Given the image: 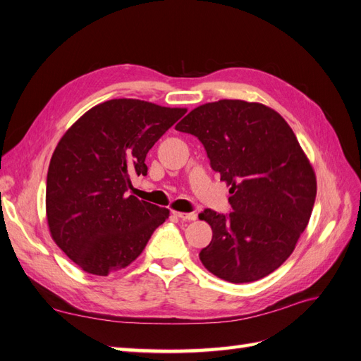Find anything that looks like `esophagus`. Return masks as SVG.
<instances>
[{"label": "esophagus", "instance_id": "1", "mask_svg": "<svg viewBox=\"0 0 361 361\" xmlns=\"http://www.w3.org/2000/svg\"><path fill=\"white\" fill-rule=\"evenodd\" d=\"M173 215H176L178 218H180V220H183V221H194L195 218H197V215H195L194 212H176V211H173Z\"/></svg>", "mask_w": 361, "mask_h": 361}]
</instances>
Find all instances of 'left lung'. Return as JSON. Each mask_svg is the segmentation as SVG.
<instances>
[{"label": "left lung", "instance_id": "1", "mask_svg": "<svg viewBox=\"0 0 361 361\" xmlns=\"http://www.w3.org/2000/svg\"><path fill=\"white\" fill-rule=\"evenodd\" d=\"M176 129L200 140L231 185V214L199 215L212 228L202 264L231 283L267 277L292 255L316 199L314 171L293 130L277 111L238 99L194 108Z\"/></svg>", "mask_w": 361, "mask_h": 361}]
</instances>
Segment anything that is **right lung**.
<instances>
[{
  "instance_id": "right-lung-1",
  "label": "right lung",
  "mask_w": 361,
  "mask_h": 361,
  "mask_svg": "<svg viewBox=\"0 0 361 361\" xmlns=\"http://www.w3.org/2000/svg\"><path fill=\"white\" fill-rule=\"evenodd\" d=\"M187 113L138 99L93 106L54 150L47 216L56 244L89 274L134 262L170 211L128 195L133 174H147V152Z\"/></svg>"
}]
</instances>
